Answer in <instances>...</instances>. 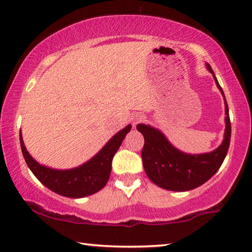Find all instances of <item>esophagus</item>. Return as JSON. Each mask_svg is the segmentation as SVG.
<instances>
[{
    "mask_svg": "<svg viewBox=\"0 0 252 252\" xmlns=\"http://www.w3.org/2000/svg\"><path fill=\"white\" fill-rule=\"evenodd\" d=\"M144 120H146V117H144L143 114H135V116L133 117L134 125H136V123H139V122H142Z\"/></svg>",
    "mask_w": 252,
    "mask_h": 252,
    "instance_id": "1",
    "label": "esophagus"
}]
</instances>
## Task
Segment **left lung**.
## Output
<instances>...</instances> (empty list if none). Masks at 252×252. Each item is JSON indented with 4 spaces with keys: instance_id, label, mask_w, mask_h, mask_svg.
<instances>
[{
    "instance_id": "obj_1",
    "label": "left lung",
    "mask_w": 252,
    "mask_h": 252,
    "mask_svg": "<svg viewBox=\"0 0 252 252\" xmlns=\"http://www.w3.org/2000/svg\"><path fill=\"white\" fill-rule=\"evenodd\" d=\"M207 67L213 74L217 87L224 97V93L211 66L207 64ZM224 105V139L222 143L210 153L187 155L174 148L159 130L146 125L136 126V129L144 136V146L141 152L144 171L155 185L171 191H189L203 185L218 171L227 156L231 138V122L225 97Z\"/></svg>"
}]
</instances>
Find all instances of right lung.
<instances>
[{"label": "right lung", "instance_id": "obj_1", "mask_svg": "<svg viewBox=\"0 0 252 252\" xmlns=\"http://www.w3.org/2000/svg\"><path fill=\"white\" fill-rule=\"evenodd\" d=\"M131 130V125L110 139V141L92 158L78 168L55 170L42 165L27 151L20 131V143L28 167L41 183L53 192L67 198H83L100 191L108 182L112 168V159L123 139Z\"/></svg>", "mask_w": 252, "mask_h": 252}]
</instances>
